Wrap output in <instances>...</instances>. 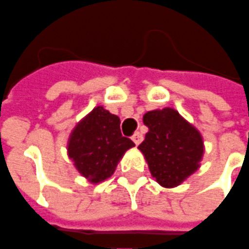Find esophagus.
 Instances as JSON below:
<instances>
[{
	"instance_id": "34e87169",
	"label": "esophagus",
	"mask_w": 249,
	"mask_h": 249,
	"mask_svg": "<svg viewBox=\"0 0 249 249\" xmlns=\"http://www.w3.org/2000/svg\"><path fill=\"white\" fill-rule=\"evenodd\" d=\"M131 139H132V141H134L135 144L139 145L141 141H142V135H141L140 132H135V134L132 135V137H131Z\"/></svg>"
}]
</instances>
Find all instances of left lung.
<instances>
[{
	"instance_id": "8db88e82",
	"label": "left lung",
	"mask_w": 249,
	"mask_h": 249,
	"mask_svg": "<svg viewBox=\"0 0 249 249\" xmlns=\"http://www.w3.org/2000/svg\"><path fill=\"white\" fill-rule=\"evenodd\" d=\"M148 126L145 140L139 145L157 182L174 188L199 168L204 152L202 135L172 108L144 114Z\"/></svg>"
}]
</instances>
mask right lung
Masks as SVG:
<instances>
[{
  "instance_id": "add662e5",
  "label": "right lung",
  "mask_w": 249,
  "mask_h": 249,
  "mask_svg": "<svg viewBox=\"0 0 249 249\" xmlns=\"http://www.w3.org/2000/svg\"><path fill=\"white\" fill-rule=\"evenodd\" d=\"M121 121L103 107L78 122L68 140V156L83 178L91 184H99L114 174L119 159L134 141L122 136Z\"/></svg>"
}]
</instances>
